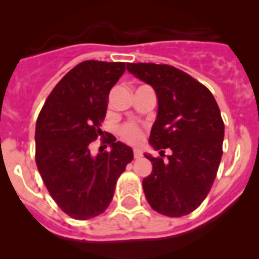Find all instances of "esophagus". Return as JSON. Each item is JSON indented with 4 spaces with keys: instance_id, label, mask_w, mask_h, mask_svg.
I'll return each instance as SVG.
<instances>
[{
    "instance_id": "obj_1",
    "label": "esophagus",
    "mask_w": 259,
    "mask_h": 259,
    "mask_svg": "<svg viewBox=\"0 0 259 259\" xmlns=\"http://www.w3.org/2000/svg\"><path fill=\"white\" fill-rule=\"evenodd\" d=\"M134 157L136 158V159H139V158L143 157V152H141L140 149H134Z\"/></svg>"
}]
</instances>
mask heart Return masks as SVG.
<instances>
[{"instance_id": "heart-1", "label": "heart", "mask_w": 259, "mask_h": 259, "mask_svg": "<svg viewBox=\"0 0 259 259\" xmlns=\"http://www.w3.org/2000/svg\"><path fill=\"white\" fill-rule=\"evenodd\" d=\"M119 134L123 140L130 144L140 143L143 139V130L134 123H127V124L122 125L119 130Z\"/></svg>"}]
</instances>
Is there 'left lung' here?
Segmentation results:
<instances>
[{
    "instance_id": "1",
    "label": "left lung",
    "mask_w": 259,
    "mask_h": 259,
    "mask_svg": "<svg viewBox=\"0 0 259 259\" xmlns=\"http://www.w3.org/2000/svg\"><path fill=\"white\" fill-rule=\"evenodd\" d=\"M127 70L155 91L158 111L149 144L167 159L145 153L153 164L143 180L155 211L183 217L197 209L211 189L222 159L224 123L209 89L168 65L127 63Z\"/></svg>"
}]
</instances>
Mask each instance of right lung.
Segmentation results:
<instances>
[{
  "label": "right lung",
  "mask_w": 259,
  "mask_h": 259,
  "mask_svg": "<svg viewBox=\"0 0 259 259\" xmlns=\"http://www.w3.org/2000/svg\"><path fill=\"white\" fill-rule=\"evenodd\" d=\"M124 71V62H81L54 87L36 122L38 172L71 218L87 221L104 212L116 180L134 159L131 148L113 135L110 152L92 155L89 150L102 134L110 89Z\"/></svg>",
  "instance_id": "obj_1"
}]
</instances>
